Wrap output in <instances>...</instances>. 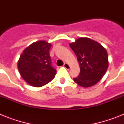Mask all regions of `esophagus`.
Segmentation results:
<instances>
[{
    "instance_id": "34e87169",
    "label": "esophagus",
    "mask_w": 124,
    "mask_h": 124,
    "mask_svg": "<svg viewBox=\"0 0 124 124\" xmlns=\"http://www.w3.org/2000/svg\"><path fill=\"white\" fill-rule=\"evenodd\" d=\"M63 66H64L66 69H67V70H70V66L69 65V64H68V63H64Z\"/></svg>"
}]
</instances>
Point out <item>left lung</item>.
Segmentation results:
<instances>
[{
    "mask_svg": "<svg viewBox=\"0 0 124 124\" xmlns=\"http://www.w3.org/2000/svg\"><path fill=\"white\" fill-rule=\"evenodd\" d=\"M70 46L77 56L80 67L79 75L74 81L83 87L94 86L102 78L109 66L106 49L89 38L81 37Z\"/></svg>",
    "mask_w": 124,
    "mask_h": 124,
    "instance_id": "8db88e82",
    "label": "left lung"
}]
</instances>
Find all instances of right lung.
Returning a JSON list of instances; mask_svg holds the SVG:
<instances>
[{
    "mask_svg": "<svg viewBox=\"0 0 124 124\" xmlns=\"http://www.w3.org/2000/svg\"><path fill=\"white\" fill-rule=\"evenodd\" d=\"M52 45L40 40L23 51L18 61L20 76L30 86L41 87L54 78L56 71L51 66L50 51Z\"/></svg>",
    "mask_w": 124,
    "mask_h": 124,
    "instance_id": "obj_1",
    "label": "right lung"
}]
</instances>
